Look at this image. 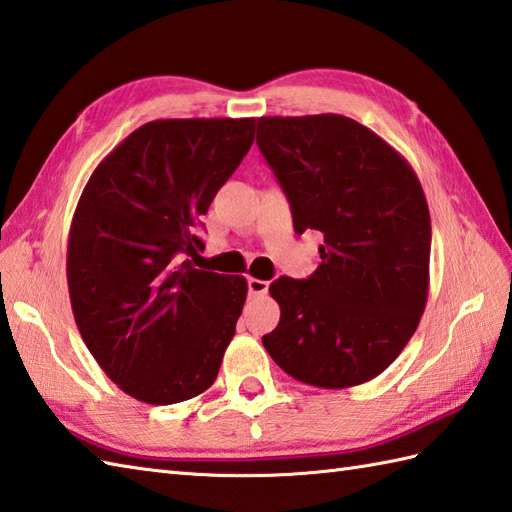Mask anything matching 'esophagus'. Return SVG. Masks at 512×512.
Masks as SVG:
<instances>
[{"mask_svg":"<svg viewBox=\"0 0 512 512\" xmlns=\"http://www.w3.org/2000/svg\"><path fill=\"white\" fill-rule=\"evenodd\" d=\"M248 292L253 297H262L268 292V281L266 279H257V277H248Z\"/></svg>","mask_w":512,"mask_h":512,"instance_id":"obj_1","label":"esophagus"}]
</instances>
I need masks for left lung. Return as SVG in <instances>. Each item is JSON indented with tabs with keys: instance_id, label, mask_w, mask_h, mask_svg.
Returning a JSON list of instances; mask_svg holds the SVG:
<instances>
[{
	"instance_id": "left-lung-1",
	"label": "left lung",
	"mask_w": 512,
	"mask_h": 512,
	"mask_svg": "<svg viewBox=\"0 0 512 512\" xmlns=\"http://www.w3.org/2000/svg\"><path fill=\"white\" fill-rule=\"evenodd\" d=\"M257 145L288 195L295 233L321 231L308 279L279 277L262 343L292 378L363 385L396 361L429 295L431 217L409 162L341 114L262 116Z\"/></svg>"
}]
</instances>
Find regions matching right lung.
<instances>
[{
	"mask_svg": "<svg viewBox=\"0 0 512 512\" xmlns=\"http://www.w3.org/2000/svg\"><path fill=\"white\" fill-rule=\"evenodd\" d=\"M255 140V118H160L94 169L68 237V290L85 345L147 405L209 389L248 284L193 268L200 217Z\"/></svg>",
	"mask_w": 512,
	"mask_h": 512,
	"instance_id": "right-lung-1",
	"label": "right lung"
}]
</instances>
